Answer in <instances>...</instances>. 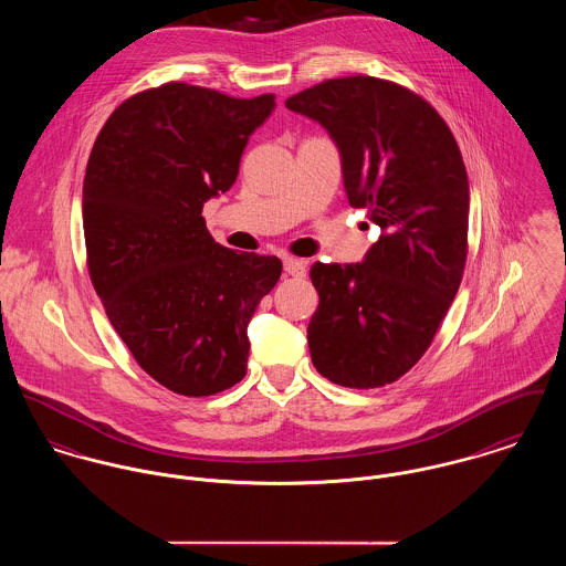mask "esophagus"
Masks as SVG:
<instances>
[{
  "label": "esophagus",
  "instance_id": "1",
  "mask_svg": "<svg viewBox=\"0 0 566 566\" xmlns=\"http://www.w3.org/2000/svg\"><path fill=\"white\" fill-rule=\"evenodd\" d=\"M283 268L290 276H296V279H305L307 276V265L303 259L285 258L283 259Z\"/></svg>",
  "mask_w": 566,
  "mask_h": 566
}]
</instances>
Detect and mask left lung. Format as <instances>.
I'll return each mask as SVG.
<instances>
[{"mask_svg": "<svg viewBox=\"0 0 566 566\" xmlns=\"http://www.w3.org/2000/svg\"><path fill=\"white\" fill-rule=\"evenodd\" d=\"M285 105L326 127L350 206L382 231L360 263L311 265V360L342 387L396 382L430 348L463 279V155L441 114L389 80H326Z\"/></svg>", "mask_w": 566, "mask_h": 566, "instance_id": "8db88e82", "label": "left lung"}]
</instances>
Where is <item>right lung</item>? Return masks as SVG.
I'll return each instance as SVG.
<instances>
[{"instance_id": "1", "label": "right lung", "mask_w": 566, "mask_h": 566, "mask_svg": "<svg viewBox=\"0 0 566 566\" xmlns=\"http://www.w3.org/2000/svg\"><path fill=\"white\" fill-rule=\"evenodd\" d=\"M274 95L235 99L168 82L105 120L84 177L86 263L107 319L161 387L203 398L247 376V326L276 285L274 255L213 242L203 203L238 177Z\"/></svg>"}]
</instances>
